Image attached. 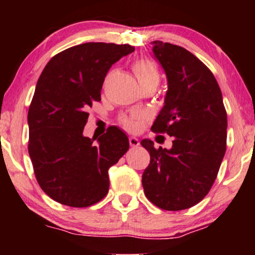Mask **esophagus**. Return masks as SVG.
I'll return each mask as SVG.
<instances>
[{"label":"esophagus","mask_w":255,"mask_h":255,"mask_svg":"<svg viewBox=\"0 0 255 255\" xmlns=\"http://www.w3.org/2000/svg\"><path fill=\"white\" fill-rule=\"evenodd\" d=\"M128 142H130V145L132 146V147H137V146H139V140L135 137L128 138Z\"/></svg>","instance_id":"1"}]
</instances>
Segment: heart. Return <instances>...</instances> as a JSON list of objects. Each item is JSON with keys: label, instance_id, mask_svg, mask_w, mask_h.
I'll list each match as a JSON object with an SVG mask.
<instances>
[{"label": "heart", "instance_id": "heart-1", "mask_svg": "<svg viewBox=\"0 0 255 255\" xmlns=\"http://www.w3.org/2000/svg\"><path fill=\"white\" fill-rule=\"evenodd\" d=\"M132 69L137 76L138 81L140 85L153 80H159V71L156 65L152 60L147 58H140L133 61ZM120 122L128 131L134 132L141 128L145 122V116L140 113H131L130 115H122L120 117Z\"/></svg>", "mask_w": 255, "mask_h": 255}]
</instances>
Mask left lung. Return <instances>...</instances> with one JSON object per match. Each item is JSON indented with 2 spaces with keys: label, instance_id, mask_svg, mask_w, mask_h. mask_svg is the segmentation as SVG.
I'll list each match as a JSON object with an SVG mask.
<instances>
[{
  "label": "left lung",
  "instance_id": "1",
  "mask_svg": "<svg viewBox=\"0 0 255 255\" xmlns=\"http://www.w3.org/2000/svg\"><path fill=\"white\" fill-rule=\"evenodd\" d=\"M165 69V106L151 130L174 137L170 149L144 139L151 161L142 174L146 197L162 210L194 207L207 196L226 151L228 116L214 74L186 48L153 41Z\"/></svg>",
  "mask_w": 255,
  "mask_h": 255
}]
</instances>
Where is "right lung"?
<instances>
[{
  "instance_id": "1",
  "label": "right lung",
  "mask_w": 255,
  "mask_h": 255,
  "mask_svg": "<svg viewBox=\"0 0 255 255\" xmlns=\"http://www.w3.org/2000/svg\"><path fill=\"white\" fill-rule=\"evenodd\" d=\"M133 51L128 44L76 45L55 54L41 72L27 113V149L40 188L58 203L86 208L108 194V169L128 152V139L116 127L96 144L82 132L108 71Z\"/></svg>"
}]
</instances>
